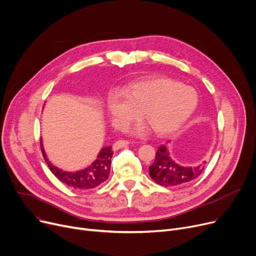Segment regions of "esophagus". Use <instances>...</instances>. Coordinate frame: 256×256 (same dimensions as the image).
<instances>
[{"label": "esophagus", "instance_id": "obj_1", "mask_svg": "<svg viewBox=\"0 0 256 256\" xmlns=\"http://www.w3.org/2000/svg\"><path fill=\"white\" fill-rule=\"evenodd\" d=\"M129 144H130V142H129L128 140H118V142H116L112 144V148L114 150V151H116V150H120V148H122L128 146Z\"/></svg>", "mask_w": 256, "mask_h": 256}]
</instances>
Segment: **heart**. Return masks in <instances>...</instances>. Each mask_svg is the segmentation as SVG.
Segmentation results:
<instances>
[{
  "instance_id": "b5f03b06",
  "label": "heart",
  "mask_w": 256,
  "mask_h": 256,
  "mask_svg": "<svg viewBox=\"0 0 256 256\" xmlns=\"http://www.w3.org/2000/svg\"><path fill=\"white\" fill-rule=\"evenodd\" d=\"M198 105L194 90L170 78H151L134 82L123 92L112 90L108 106L114 126L125 131L132 123L146 118L158 135H168L181 127ZM148 127L138 124L134 132L144 134Z\"/></svg>"
}]
</instances>
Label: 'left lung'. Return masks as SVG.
Masks as SVG:
<instances>
[{
  "label": "left lung",
  "mask_w": 256,
  "mask_h": 256,
  "mask_svg": "<svg viewBox=\"0 0 256 256\" xmlns=\"http://www.w3.org/2000/svg\"><path fill=\"white\" fill-rule=\"evenodd\" d=\"M206 163L195 166L180 164L172 157L168 148L162 144L157 148L155 161L148 168L150 176L154 182L164 187L184 185L202 174Z\"/></svg>",
  "instance_id": "left-lung-1"
}]
</instances>
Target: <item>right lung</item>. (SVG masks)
<instances>
[{"label":"right lung","instance_id":"right-lung-1","mask_svg":"<svg viewBox=\"0 0 256 256\" xmlns=\"http://www.w3.org/2000/svg\"><path fill=\"white\" fill-rule=\"evenodd\" d=\"M40 146L42 150L43 158L46 161L52 172L60 181L68 185L69 187L80 190L93 189L106 181L108 178V174L110 172V159L114 154L112 146L103 148L98 154L97 159L92 164H90L86 168L75 172H64L54 166L46 158V155H45L44 148H42V142H40Z\"/></svg>","mask_w":256,"mask_h":256}]
</instances>
